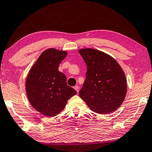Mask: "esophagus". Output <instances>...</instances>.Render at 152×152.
<instances>
[{
    "label": "esophagus",
    "mask_w": 152,
    "mask_h": 152,
    "mask_svg": "<svg viewBox=\"0 0 152 152\" xmlns=\"http://www.w3.org/2000/svg\"><path fill=\"white\" fill-rule=\"evenodd\" d=\"M74 88L75 89V90L77 91V93H78V92H79V86H77V85H76V86H74Z\"/></svg>",
    "instance_id": "1"
}]
</instances>
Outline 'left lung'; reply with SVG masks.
I'll return each instance as SVG.
<instances>
[{"label":"left lung","mask_w":152,"mask_h":152,"mask_svg":"<svg viewBox=\"0 0 152 152\" xmlns=\"http://www.w3.org/2000/svg\"><path fill=\"white\" fill-rule=\"evenodd\" d=\"M87 66L79 96L94 112L108 114L117 110L126 93V80L121 67L105 53L93 49L78 50Z\"/></svg>","instance_id":"obj_1"}]
</instances>
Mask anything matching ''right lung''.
Listing matches in <instances>:
<instances>
[{
	"label": "right lung",
	"mask_w": 152,
	"mask_h": 152,
	"mask_svg": "<svg viewBox=\"0 0 152 152\" xmlns=\"http://www.w3.org/2000/svg\"><path fill=\"white\" fill-rule=\"evenodd\" d=\"M66 51L45 50L29 72L26 83L29 102L34 109L48 117L64 110L67 100L76 91L67 85L65 74L58 70Z\"/></svg>",
	"instance_id": "add662e5"
}]
</instances>
